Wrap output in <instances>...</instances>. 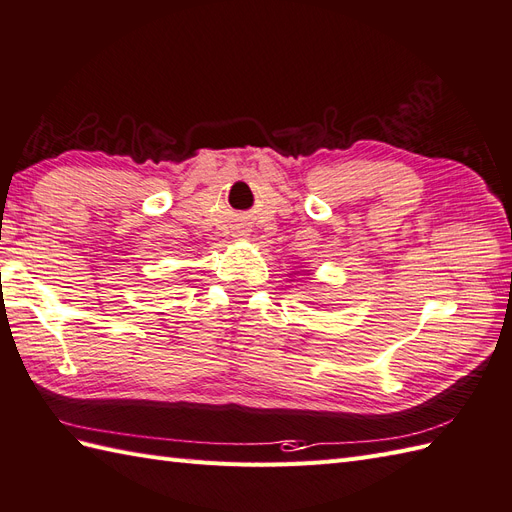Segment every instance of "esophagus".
I'll use <instances>...</instances> for the list:
<instances>
[{"instance_id": "esophagus-1", "label": "esophagus", "mask_w": 512, "mask_h": 512, "mask_svg": "<svg viewBox=\"0 0 512 512\" xmlns=\"http://www.w3.org/2000/svg\"><path fill=\"white\" fill-rule=\"evenodd\" d=\"M236 236H241V239H243V236H247V230H241V234H236Z\"/></svg>"}]
</instances>
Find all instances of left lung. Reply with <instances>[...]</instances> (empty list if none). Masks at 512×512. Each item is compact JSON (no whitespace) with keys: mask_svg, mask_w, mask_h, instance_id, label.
Returning <instances> with one entry per match:
<instances>
[{"mask_svg":"<svg viewBox=\"0 0 512 512\" xmlns=\"http://www.w3.org/2000/svg\"><path fill=\"white\" fill-rule=\"evenodd\" d=\"M306 273H308V271H306ZM289 278H291V276H289Z\"/></svg>","mask_w":512,"mask_h":512,"instance_id":"8db88e82","label":"left lung"}]
</instances>
